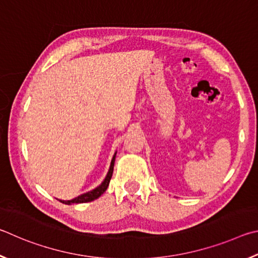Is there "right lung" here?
<instances>
[{
	"mask_svg": "<svg viewBox=\"0 0 258 258\" xmlns=\"http://www.w3.org/2000/svg\"><path fill=\"white\" fill-rule=\"evenodd\" d=\"M115 155L116 153H114V155H113V159L111 161V165H110V169H108V172L106 174L105 179H104V181L99 184L98 187H96L93 190H90L88 192H85L83 195H79L78 197L74 198V200L71 201H61L58 200L63 204H67V205H71V204H80V203H88V202H92L94 200H97V198L102 195V194L105 192V190L108 187V183H110V180L112 178V173H113V168H114V162H115Z\"/></svg>",
	"mask_w": 258,
	"mask_h": 258,
	"instance_id": "1",
	"label": "right lung"
}]
</instances>
